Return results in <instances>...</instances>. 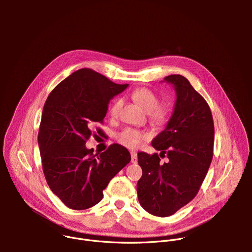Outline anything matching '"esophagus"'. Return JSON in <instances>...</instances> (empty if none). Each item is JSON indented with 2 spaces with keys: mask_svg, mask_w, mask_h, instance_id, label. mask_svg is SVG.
Masks as SVG:
<instances>
[{
  "mask_svg": "<svg viewBox=\"0 0 252 252\" xmlns=\"http://www.w3.org/2000/svg\"><path fill=\"white\" fill-rule=\"evenodd\" d=\"M130 156H131V162L132 163L137 162V154L135 152H131Z\"/></svg>",
  "mask_w": 252,
  "mask_h": 252,
  "instance_id": "34e87169",
  "label": "esophagus"
}]
</instances>
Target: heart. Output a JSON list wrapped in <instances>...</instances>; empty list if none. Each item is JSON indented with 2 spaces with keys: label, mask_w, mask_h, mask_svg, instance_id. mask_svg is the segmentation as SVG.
I'll list each match as a JSON object with an SVG mask.
<instances>
[{
  "label": "heart",
  "mask_w": 252,
  "mask_h": 252,
  "mask_svg": "<svg viewBox=\"0 0 252 252\" xmlns=\"http://www.w3.org/2000/svg\"><path fill=\"white\" fill-rule=\"evenodd\" d=\"M131 98L141 107L146 113H149L152 120L160 123L166 116V109L163 105H159L158 96L151 90L146 88H140L134 90L131 94ZM123 100L118 98L114 101L110 109V116L117 118L122 109ZM148 137V134L133 128H126L118 134V140L123 146L129 149H136Z\"/></svg>",
  "instance_id": "1"
}]
</instances>
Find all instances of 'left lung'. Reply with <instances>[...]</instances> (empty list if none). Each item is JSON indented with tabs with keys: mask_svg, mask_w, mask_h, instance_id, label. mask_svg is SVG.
Segmentation results:
<instances>
[{
	"mask_svg": "<svg viewBox=\"0 0 252 252\" xmlns=\"http://www.w3.org/2000/svg\"><path fill=\"white\" fill-rule=\"evenodd\" d=\"M176 94L172 115L165 128L152 141L158 154H137L142 176L137 182V197L142 208L156 217L165 218L194 198L205 178L213 156L214 126L205 99L188 79L170 75Z\"/></svg>",
	"mask_w": 252,
	"mask_h": 252,
	"instance_id": "obj_1",
	"label": "left lung"
}]
</instances>
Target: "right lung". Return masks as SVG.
<instances>
[{
  "instance_id": "add662e5",
  "label": "right lung",
  "mask_w": 252,
  "mask_h": 252,
  "mask_svg": "<svg viewBox=\"0 0 252 252\" xmlns=\"http://www.w3.org/2000/svg\"><path fill=\"white\" fill-rule=\"evenodd\" d=\"M127 87L81 68L62 81L45 102L38 135L43 170L52 191L71 209L98 203L111 179L130 161L129 152L118 143L96 155L86 147L110 100Z\"/></svg>"
}]
</instances>
